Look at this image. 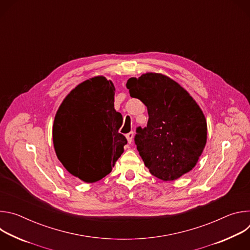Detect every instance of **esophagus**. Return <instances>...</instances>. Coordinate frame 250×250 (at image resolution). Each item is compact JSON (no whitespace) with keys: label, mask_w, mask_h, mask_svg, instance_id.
I'll return each instance as SVG.
<instances>
[{"label":"esophagus","mask_w":250,"mask_h":250,"mask_svg":"<svg viewBox=\"0 0 250 250\" xmlns=\"http://www.w3.org/2000/svg\"><path fill=\"white\" fill-rule=\"evenodd\" d=\"M126 139H127V142H128V144L130 145L131 144V142H132V139H133V132L131 131V132H128L126 135Z\"/></svg>","instance_id":"obj_1"}]
</instances>
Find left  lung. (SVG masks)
<instances>
[{"mask_svg":"<svg viewBox=\"0 0 250 250\" xmlns=\"http://www.w3.org/2000/svg\"><path fill=\"white\" fill-rule=\"evenodd\" d=\"M126 88L147 108V126L136 128L134 141L149 172L163 181L190 172L207 144V121L196 101L161 73L131 77Z\"/></svg>","mask_w":250,"mask_h":250,"instance_id":"obj_1","label":"left lung"}]
</instances>
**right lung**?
Instances as JSON below:
<instances>
[{
    "label": "right lung",
    "instance_id": "obj_1",
    "mask_svg": "<svg viewBox=\"0 0 250 250\" xmlns=\"http://www.w3.org/2000/svg\"><path fill=\"white\" fill-rule=\"evenodd\" d=\"M115 91L105 77L90 78L65 97L54 118L56 156L70 174L86 183L110 174L127 142L119 132L123 117L115 110Z\"/></svg>",
    "mask_w": 250,
    "mask_h": 250
}]
</instances>
